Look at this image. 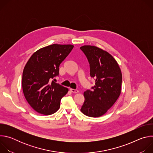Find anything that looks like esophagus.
Wrapping results in <instances>:
<instances>
[{"label": "esophagus", "mask_w": 153, "mask_h": 153, "mask_svg": "<svg viewBox=\"0 0 153 153\" xmlns=\"http://www.w3.org/2000/svg\"><path fill=\"white\" fill-rule=\"evenodd\" d=\"M70 91H71L72 93H79V91H78L77 90H75V89H72V88H71V89H70Z\"/></svg>", "instance_id": "1"}]
</instances>
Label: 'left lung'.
Instances as JSON below:
<instances>
[{"label":"left lung","mask_w":153,"mask_h":153,"mask_svg":"<svg viewBox=\"0 0 153 153\" xmlns=\"http://www.w3.org/2000/svg\"><path fill=\"white\" fill-rule=\"evenodd\" d=\"M80 48L88 59L91 77L96 80L92 90H87L83 93L85 101L80 111L87 116L98 117L107 112L120 94L121 70L116 60L107 51L91 45Z\"/></svg>","instance_id":"8db88e82"}]
</instances>
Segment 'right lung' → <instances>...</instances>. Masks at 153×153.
I'll return each instance as SVG.
<instances>
[{
  "mask_svg": "<svg viewBox=\"0 0 153 153\" xmlns=\"http://www.w3.org/2000/svg\"><path fill=\"white\" fill-rule=\"evenodd\" d=\"M72 45L53 44L36 51L22 74V89L26 100L37 113L51 115L60 108L61 99L68 89L54 82L59 65L73 50Z\"/></svg>",
  "mask_w": 153,
  "mask_h": 153,
  "instance_id": "obj_1",
  "label": "right lung"
}]
</instances>
